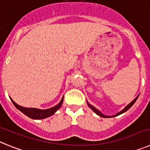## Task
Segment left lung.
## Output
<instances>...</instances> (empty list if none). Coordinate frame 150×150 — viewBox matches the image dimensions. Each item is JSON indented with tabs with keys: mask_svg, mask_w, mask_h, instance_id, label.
Here are the masks:
<instances>
[{
	"mask_svg": "<svg viewBox=\"0 0 150 150\" xmlns=\"http://www.w3.org/2000/svg\"><path fill=\"white\" fill-rule=\"evenodd\" d=\"M137 98H138V96H137V98H136L134 99V100H132V101L131 102V103H130L129 104H128V105H127L126 107H125V108H124V109L122 110V111H120V112H118V113H116V115H114V116H105V115L102 114L101 112H100V111L98 110H97L96 108H95V107H93V106H92V105H91V104H88V103H87V104H88V107H89L90 108H91V109L92 110H93L94 112H95V113H97V114L98 115V116H101V117H104V118H110V117H114V116H119V115L122 114V113H123V112H125V111H127V110H128L129 109V108H131V107H132V105H133V104H134V103H135V101H136V100H137Z\"/></svg>",
	"mask_w": 150,
	"mask_h": 150,
	"instance_id": "left-lung-1",
	"label": "left lung"
}]
</instances>
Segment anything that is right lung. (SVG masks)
Listing matches in <instances>:
<instances>
[{
    "mask_svg": "<svg viewBox=\"0 0 150 150\" xmlns=\"http://www.w3.org/2000/svg\"><path fill=\"white\" fill-rule=\"evenodd\" d=\"M63 100L64 97L62 98V99L61 100L60 103L59 104H57L56 106L52 107V108H50V109L39 110L37 109V108H27V107H23L22 106L18 105L16 103H15L11 99L13 104H14V106L16 107L18 110H20L21 112H23L24 114L28 116L30 119H33V120H41V119H45V118H47L49 116H52V115H53L61 107L62 103H63Z\"/></svg>",
    "mask_w": 150,
    "mask_h": 150,
    "instance_id": "obj_1",
    "label": "right lung"
}]
</instances>
